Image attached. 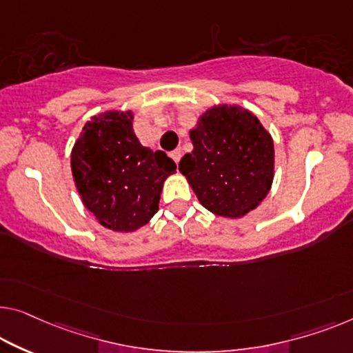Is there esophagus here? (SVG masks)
Wrapping results in <instances>:
<instances>
[{"instance_id":"esophagus-1","label":"esophagus","mask_w":353,"mask_h":353,"mask_svg":"<svg viewBox=\"0 0 353 353\" xmlns=\"http://www.w3.org/2000/svg\"><path fill=\"white\" fill-rule=\"evenodd\" d=\"M170 157H171V159H172V160H174V161H176V165H177V163H179V160H181V157H182V154H181V150H179V149H176V150H172V152H171V154H170Z\"/></svg>"}]
</instances>
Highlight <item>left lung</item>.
<instances>
[{
  "instance_id": "left-lung-1",
  "label": "left lung",
  "mask_w": 353,
  "mask_h": 353,
  "mask_svg": "<svg viewBox=\"0 0 353 353\" xmlns=\"http://www.w3.org/2000/svg\"><path fill=\"white\" fill-rule=\"evenodd\" d=\"M190 139L193 150L179 171L204 208L241 219L260 206L274 179V141L252 110L215 104L198 119Z\"/></svg>"
}]
</instances>
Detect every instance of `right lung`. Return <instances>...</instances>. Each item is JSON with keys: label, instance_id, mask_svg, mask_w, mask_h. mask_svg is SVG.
Segmentation results:
<instances>
[{"label": "right lung", "instance_id": "add662e5", "mask_svg": "<svg viewBox=\"0 0 353 353\" xmlns=\"http://www.w3.org/2000/svg\"><path fill=\"white\" fill-rule=\"evenodd\" d=\"M131 109L93 115L71 150V171L83 206L104 228L133 233L159 210L165 181L177 166L165 152L139 143Z\"/></svg>", "mask_w": 353, "mask_h": 353}]
</instances>
